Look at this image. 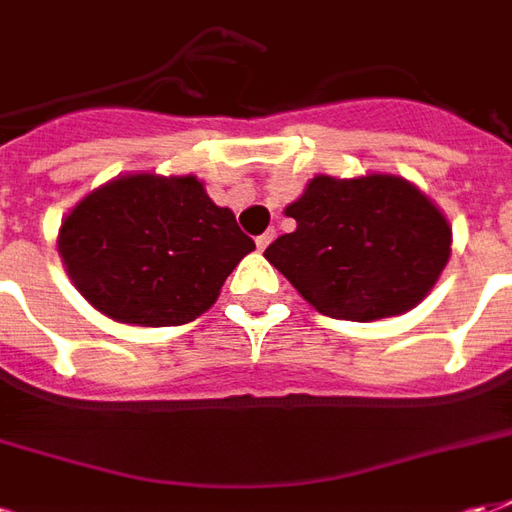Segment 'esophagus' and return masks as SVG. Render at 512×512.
Instances as JSON below:
<instances>
[{"instance_id":"obj_1","label":"esophagus","mask_w":512,"mask_h":512,"mask_svg":"<svg viewBox=\"0 0 512 512\" xmlns=\"http://www.w3.org/2000/svg\"><path fill=\"white\" fill-rule=\"evenodd\" d=\"M272 237H275V234H272V231H264V234H261V237H256V245H259V251H264V248H267V245H270Z\"/></svg>"}]
</instances>
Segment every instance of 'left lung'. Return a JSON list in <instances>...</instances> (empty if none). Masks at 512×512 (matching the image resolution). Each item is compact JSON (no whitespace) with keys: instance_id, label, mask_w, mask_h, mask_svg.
Returning <instances> with one entry per match:
<instances>
[{"instance_id":"left-lung-1","label":"left lung","mask_w":512,"mask_h":512,"mask_svg":"<svg viewBox=\"0 0 512 512\" xmlns=\"http://www.w3.org/2000/svg\"><path fill=\"white\" fill-rule=\"evenodd\" d=\"M286 215L297 229L281 234L264 256L333 319L374 322L409 311L450 259L445 215L390 174L313 177Z\"/></svg>"}]
</instances>
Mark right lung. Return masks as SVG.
Here are the masks:
<instances>
[{
    "mask_svg": "<svg viewBox=\"0 0 512 512\" xmlns=\"http://www.w3.org/2000/svg\"><path fill=\"white\" fill-rule=\"evenodd\" d=\"M256 242L196 177L130 174L62 220L59 256L98 311L125 324L177 327L218 300Z\"/></svg>",
    "mask_w": 512,
    "mask_h": 512,
    "instance_id": "add662e5",
    "label": "right lung"
}]
</instances>
